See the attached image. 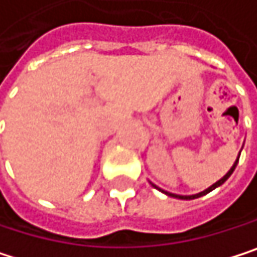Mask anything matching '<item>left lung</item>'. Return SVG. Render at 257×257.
<instances>
[{
  "instance_id": "left-lung-1",
  "label": "left lung",
  "mask_w": 257,
  "mask_h": 257,
  "mask_svg": "<svg viewBox=\"0 0 257 257\" xmlns=\"http://www.w3.org/2000/svg\"><path fill=\"white\" fill-rule=\"evenodd\" d=\"M239 154H241V153H239ZM238 160H239V157L236 159V162L233 164V167L230 168V171H229V173H227L226 176H224V177H222L221 180H218V182H216V183H213V185H212L210 188H207L206 191H203V192H200V194H195V195H176V194H171V192H165V191H162V189H159V188H157V186H154V185H153V186H154V188H157L159 191L165 192V194H167V195H170V197H176V198H182V200H194V198H198V197H201V195H206V194H209L210 191H213L215 188H218L219 185H222L224 182H226V180H227V179H229V177L232 176V173L235 171V168H236V165H238Z\"/></svg>"
}]
</instances>
